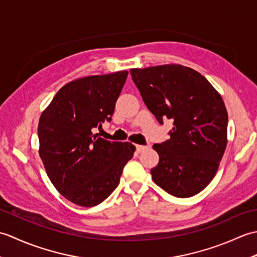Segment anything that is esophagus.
Here are the masks:
<instances>
[{"mask_svg":"<svg viewBox=\"0 0 257 257\" xmlns=\"http://www.w3.org/2000/svg\"><path fill=\"white\" fill-rule=\"evenodd\" d=\"M146 149H148V146H141V145H136V150L137 152H143Z\"/></svg>","mask_w":257,"mask_h":257,"instance_id":"esophagus-1","label":"esophagus"}]
</instances>
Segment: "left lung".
<instances>
[{"instance_id": "obj_1", "label": "left lung", "mask_w": 257, "mask_h": 257, "mask_svg": "<svg viewBox=\"0 0 257 257\" xmlns=\"http://www.w3.org/2000/svg\"><path fill=\"white\" fill-rule=\"evenodd\" d=\"M130 74L158 121L173 120L170 138L152 147L159 155L152 180L177 198L198 194L214 178L227 145L221 95L204 76L183 65L133 68Z\"/></svg>"}]
</instances>
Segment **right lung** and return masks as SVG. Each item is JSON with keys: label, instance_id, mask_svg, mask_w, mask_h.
Masks as SVG:
<instances>
[{"label": "right lung", "instance_id": "add662e5", "mask_svg": "<svg viewBox=\"0 0 257 257\" xmlns=\"http://www.w3.org/2000/svg\"><path fill=\"white\" fill-rule=\"evenodd\" d=\"M121 70L69 81L54 96L38 121L40 154L48 178L64 198L95 206L118 187L136 147L97 138L92 129L110 120L127 79Z\"/></svg>", "mask_w": 257, "mask_h": 257}]
</instances>
